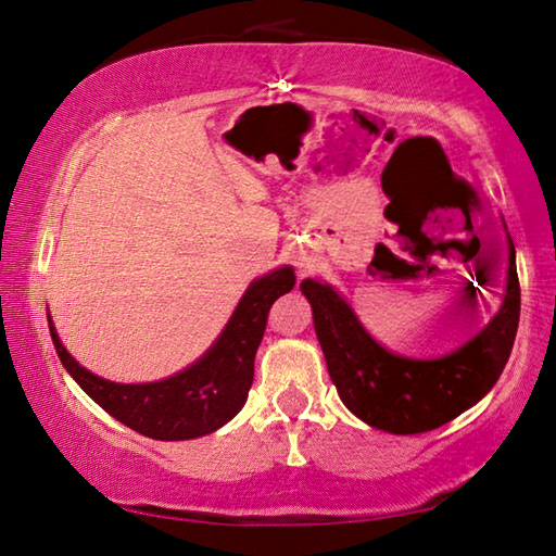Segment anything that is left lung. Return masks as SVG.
<instances>
[{
  "label": "left lung",
  "instance_id": "1",
  "mask_svg": "<svg viewBox=\"0 0 556 556\" xmlns=\"http://www.w3.org/2000/svg\"><path fill=\"white\" fill-rule=\"evenodd\" d=\"M507 244V287L497 314L456 351L431 361L382 348L333 287L318 279L301 281L314 308L328 375L357 419L390 434H421L456 419L491 392L510 357L520 321V281L510 235Z\"/></svg>",
  "mask_w": 556,
  "mask_h": 556
}]
</instances>
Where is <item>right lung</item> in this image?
<instances>
[{"instance_id":"obj_1","label":"right lung","mask_w":556,"mask_h":556,"mask_svg":"<svg viewBox=\"0 0 556 556\" xmlns=\"http://www.w3.org/2000/svg\"><path fill=\"white\" fill-rule=\"evenodd\" d=\"M294 281L291 267H279L252 281L225 331L201 361L159 382L119 384L92 375L65 351L49 316L51 341L73 380L125 427L159 441L205 437L228 425L248 402L267 314L281 294L294 289Z\"/></svg>"}]
</instances>
